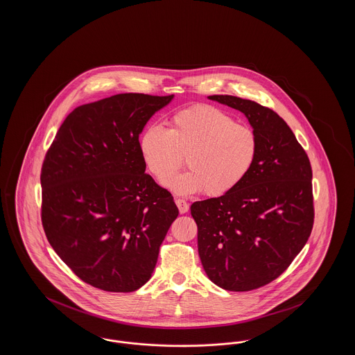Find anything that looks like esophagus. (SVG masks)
Returning <instances> with one entry per match:
<instances>
[{
	"mask_svg": "<svg viewBox=\"0 0 355 355\" xmlns=\"http://www.w3.org/2000/svg\"><path fill=\"white\" fill-rule=\"evenodd\" d=\"M175 205H177V207H178V210H180L181 214L187 213V210H189V203L186 202L185 200L177 198V200H175Z\"/></svg>",
	"mask_w": 355,
	"mask_h": 355,
	"instance_id": "1",
	"label": "esophagus"
}]
</instances>
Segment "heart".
<instances>
[{
    "mask_svg": "<svg viewBox=\"0 0 355 355\" xmlns=\"http://www.w3.org/2000/svg\"><path fill=\"white\" fill-rule=\"evenodd\" d=\"M169 129L149 125L138 138L146 169L165 181L184 164L189 169L165 185L178 194L205 190L209 197L233 191L253 169L258 139L253 130L236 123L211 105H194L174 113Z\"/></svg>",
    "mask_w": 355,
    "mask_h": 355,
    "instance_id": "heart-1",
    "label": "heart"
}]
</instances>
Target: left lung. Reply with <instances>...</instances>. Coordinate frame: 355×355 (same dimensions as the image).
Wrapping results in <instances>:
<instances>
[{
	"mask_svg": "<svg viewBox=\"0 0 355 355\" xmlns=\"http://www.w3.org/2000/svg\"><path fill=\"white\" fill-rule=\"evenodd\" d=\"M249 121L258 139L253 169L236 189L190 206L203 270L217 286L249 291L286 270L314 222L311 166L286 122L257 102L209 96Z\"/></svg>",
	"mask_w": 355,
	"mask_h": 355,
	"instance_id": "8db88e82",
	"label": "left lung"
}]
</instances>
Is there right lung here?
<instances>
[{
    "label": "right lung",
    "instance_id": "add662e5",
    "mask_svg": "<svg viewBox=\"0 0 355 355\" xmlns=\"http://www.w3.org/2000/svg\"><path fill=\"white\" fill-rule=\"evenodd\" d=\"M174 96L116 94L76 107L41 170L42 226L73 272L105 291L130 293L152 277L178 216L145 173L138 137Z\"/></svg>",
    "mask_w": 355,
    "mask_h": 355
}]
</instances>
